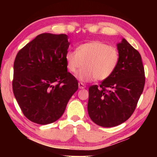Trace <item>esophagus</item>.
<instances>
[{
  "instance_id": "1",
  "label": "esophagus",
  "mask_w": 157,
  "mask_h": 157,
  "mask_svg": "<svg viewBox=\"0 0 157 157\" xmlns=\"http://www.w3.org/2000/svg\"><path fill=\"white\" fill-rule=\"evenodd\" d=\"M85 87H86V86L84 85V83H81V82L78 83V88H79V89H84Z\"/></svg>"
}]
</instances>
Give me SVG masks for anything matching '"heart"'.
Returning a JSON list of instances; mask_svg holds the SVG:
<instances>
[{
	"label": "heart",
	"mask_w": 157,
	"mask_h": 157,
	"mask_svg": "<svg viewBox=\"0 0 157 157\" xmlns=\"http://www.w3.org/2000/svg\"><path fill=\"white\" fill-rule=\"evenodd\" d=\"M65 61L71 73H76L83 66L76 78L82 82H90L109 78L117 68L119 54L115 47L94 40L79 45L76 51H67Z\"/></svg>",
	"instance_id": "heart-1"
}]
</instances>
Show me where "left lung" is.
Returning <instances> with one entry per match:
<instances>
[{
  "mask_svg": "<svg viewBox=\"0 0 157 157\" xmlns=\"http://www.w3.org/2000/svg\"><path fill=\"white\" fill-rule=\"evenodd\" d=\"M117 46L119 61L115 71L99 87L94 85L89 89L88 113L103 127L119 125L132 115L145 84L140 53L125 38Z\"/></svg>",
  "mask_w": 157,
  "mask_h": 157,
  "instance_id": "left-lung-1",
  "label": "left lung"
}]
</instances>
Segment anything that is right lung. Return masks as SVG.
Masks as SVG:
<instances>
[{
	"label": "right lung",
	"mask_w": 157,
	"mask_h": 157,
	"mask_svg": "<svg viewBox=\"0 0 157 157\" xmlns=\"http://www.w3.org/2000/svg\"><path fill=\"white\" fill-rule=\"evenodd\" d=\"M68 38L66 34L41 33L16 55L13 91L23 114L34 123L57 121L78 88L76 78L67 71Z\"/></svg>",
	"instance_id": "1"
}]
</instances>
